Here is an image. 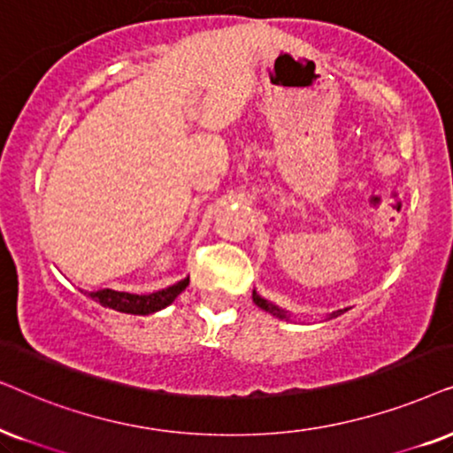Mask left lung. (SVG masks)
Here are the masks:
<instances>
[{
  "label": "left lung",
  "instance_id": "left-lung-1",
  "mask_svg": "<svg viewBox=\"0 0 453 453\" xmlns=\"http://www.w3.org/2000/svg\"><path fill=\"white\" fill-rule=\"evenodd\" d=\"M252 303H255V304L258 306V309H263L265 312H269V315L281 319V321H292V319H289V317H292V315H289V311L281 309V306H277V304H273V303H269V300H265L263 296H258L257 289H252ZM346 311H348V309H340V311L329 312L327 319L340 317V315H343V312H346Z\"/></svg>",
  "mask_w": 453,
  "mask_h": 453
}]
</instances>
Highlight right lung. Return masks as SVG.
Masks as SVG:
<instances>
[{
    "instance_id": "obj_1",
    "label": "right lung",
    "mask_w": 453,
    "mask_h": 453,
    "mask_svg": "<svg viewBox=\"0 0 453 453\" xmlns=\"http://www.w3.org/2000/svg\"><path fill=\"white\" fill-rule=\"evenodd\" d=\"M190 277H184L173 286H167L164 289H157V292L150 294H130V292H118V289H95V292H88V296L99 303L105 309H113L118 312H128V315H150V312H157L165 306H170L173 300H176L180 294L184 292L186 286H188Z\"/></svg>"
}]
</instances>
